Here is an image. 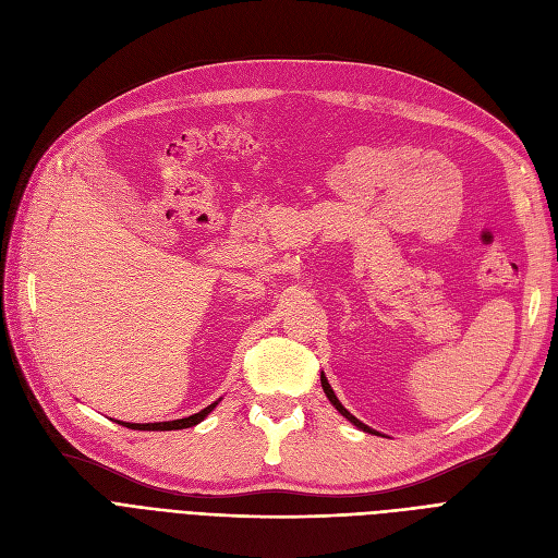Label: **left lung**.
<instances>
[{"mask_svg":"<svg viewBox=\"0 0 558 558\" xmlns=\"http://www.w3.org/2000/svg\"><path fill=\"white\" fill-rule=\"evenodd\" d=\"M320 386H323V392H325V397H328L330 399V403H332V407L345 417V420H349L351 422V425H355L357 429H362V432H369V434H376V436H380L376 429H372V427H367V425H364V422H360L351 411H345L343 409V403L337 399V395H335V390H332V386H330V383H328V378H325V374H320Z\"/></svg>","mask_w":558,"mask_h":558,"instance_id":"8db88e82","label":"left lung"}]
</instances>
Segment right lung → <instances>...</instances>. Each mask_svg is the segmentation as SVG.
I'll list each match as a JSON object with an SVG mask.
<instances>
[{
	"label": "right lung",
	"mask_w": 558,
	"mask_h": 558,
	"mask_svg": "<svg viewBox=\"0 0 558 558\" xmlns=\"http://www.w3.org/2000/svg\"><path fill=\"white\" fill-rule=\"evenodd\" d=\"M221 399H217L215 403H209V407H205L203 411H198V413H194V415H189V417H180V420H168V422H120L118 420V425H122V427H129V429H141V432H172V429H186V427H196L198 422H203L209 413H213L215 409H217V403H219Z\"/></svg>",
	"instance_id": "1"
}]
</instances>
